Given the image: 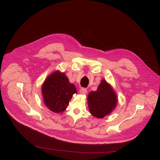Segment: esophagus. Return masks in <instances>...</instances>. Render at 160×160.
Instances as JSON below:
<instances>
[{
    "label": "esophagus",
    "mask_w": 160,
    "mask_h": 160,
    "mask_svg": "<svg viewBox=\"0 0 160 160\" xmlns=\"http://www.w3.org/2000/svg\"><path fill=\"white\" fill-rule=\"evenodd\" d=\"M80 93L82 95H86L87 93H88V90L85 88H82L80 90Z\"/></svg>",
    "instance_id": "obj_1"
}]
</instances>
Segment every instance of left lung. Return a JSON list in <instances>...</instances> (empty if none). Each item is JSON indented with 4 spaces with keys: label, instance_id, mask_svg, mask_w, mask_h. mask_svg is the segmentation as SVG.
I'll use <instances>...</instances> for the list:
<instances>
[{
    "label": "left lung",
    "instance_id": "1",
    "mask_svg": "<svg viewBox=\"0 0 160 160\" xmlns=\"http://www.w3.org/2000/svg\"><path fill=\"white\" fill-rule=\"evenodd\" d=\"M88 101L91 114L97 118H103L116 107L117 97L112 86L102 80L97 90L89 93Z\"/></svg>",
    "mask_w": 160,
    "mask_h": 160
}]
</instances>
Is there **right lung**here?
Segmentation results:
<instances>
[{
	"instance_id": "right-lung-1",
	"label": "right lung",
	"mask_w": 160,
	"mask_h": 160,
	"mask_svg": "<svg viewBox=\"0 0 160 160\" xmlns=\"http://www.w3.org/2000/svg\"><path fill=\"white\" fill-rule=\"evenodd\" d=\"M41 91L45 104L54 113L65 111L72 95L77 93L73 83L69 82L63 72L59 71L54 72L46 78Z\"/></svg>"
}]
</instances>
